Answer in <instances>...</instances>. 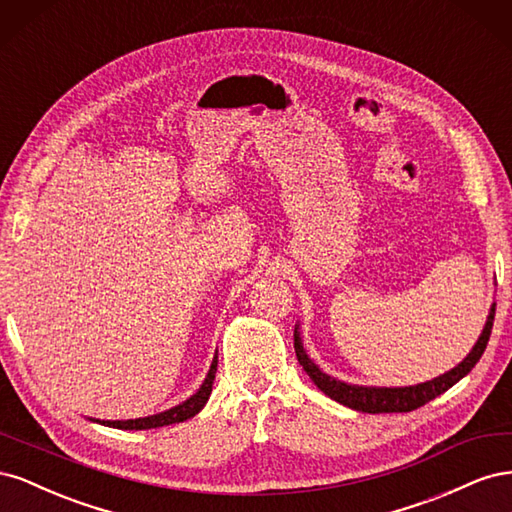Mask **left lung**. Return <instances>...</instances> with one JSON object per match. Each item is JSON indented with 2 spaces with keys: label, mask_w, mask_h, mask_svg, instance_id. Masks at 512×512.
<instances>
[{
  "label": "left lung",
  "mask_w": 512,
  "mask_h": 512,
  "mask_svg": "<svg viewBox=\"0 0 512 512\" xmlns=\"http://www.w3.org/2000/svg\"><path fill=\"white\" fill-rule=\"evenodd\" d=\"M493 318H495V303L489 309L483 333H480L478 342L474 344V348L470 350L466 359H463L451 371H446V374L433 378V380H427V382H421V384H414V386H395V389H389V386H359V384H346L342 380L327 376L307 356L303 342H301V335H299V324L294 327V352H297V359L303 365V369L307 371V376L312 378V382L324 395L335 399L337 404L348 406V408L359 410V412H369V414L412 412L416 408L425 406L427 401L436 399L438 395L451 389L453 384H457L463 376L470 374L472 367L478 363V359L483 356V352L487 348L489 335L493 329Z\"/></svg>",
  "instance_id": "left-lung-1"
}]
</instances>
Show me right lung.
<instances>
[{
    "instance_id": "1",
    "label": "right lung",
    "mask_w": 512,
    "mask_h": 512,
    "mask_svg": "<svg viewBox=\"0 0 512 512\" xmlns=\"http://www.w3.org/2000/svg\"><path fill=\"white\" fill-rule=\"evenodd\" d=\"M215 371H218V352H215V356H213V363L209 367V374H207L205 382L200 384V389L190 399H185L183 404L170 408V410H164L160 414H153V416L130 418V421H96V423H102L106 427H115V429H136L138 431V429H156V427H166V425L188 421V418L196 416L200 410L205 408L207 399L211 395V389H213Z\"/></svg>"
}]
</instances>
